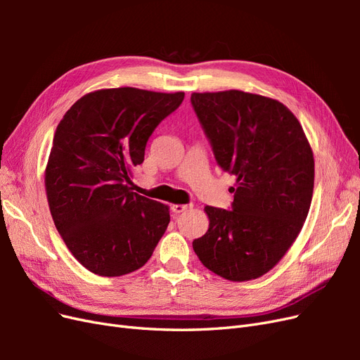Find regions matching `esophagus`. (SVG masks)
I'll return each mask as SVG.
<instances>
[{
    "mask_svg": "<svg viewBox=\"0 0 360 360\" xmlns=\"http://www.w3.org/2000/svg\"><path fill=\"white\" fill-rule=\"evenodd\" d=\"M188 209H189L188 205H181V204H172V205H171V210H172V213H174V214L183 213V212H186Z\"/></svg>",
    "mask_w": 360,
    "mask_h": 360,
    "instance_id": "1",
    "label": "esophagus"
}]
</instances>
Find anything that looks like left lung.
<instances>
[{"label": "left lung", "mask_w": 360, "mask_h": 360, "mask_svg": "<svg viewBox=\"0 0 360 360\" xmlns=\"http://www.w3.org/2000/svg\"><path fill=\"white\" fill-rule=\"evenodd\" d=\"M191 102L217 165L236 176L231 210L205 205L209 230L192 246L201 263L243 282L274 269L296 240L314 191V155L285 105L238 90Z\"/></svg>", "instance_id": "left-lung-1"}]
</instances>
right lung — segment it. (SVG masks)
<instances>
[{"label":"right lung","mask_w":360,"mask_h":360,"mask_svg":"<svg viewBox=\"0 0 360 360\" xmlns=\"http://www.w3.org/2000/svg\"><path fill=\"white\" fill-rule=\"evenodd\" d=\"M184 93L122 86L82 96L57 126L45 171L49 210L64 243L99 276L143 267L169 224L168 205L130 189L150 135Z\"/></svg>","instance_id":"add662e5"}]
</instances>
